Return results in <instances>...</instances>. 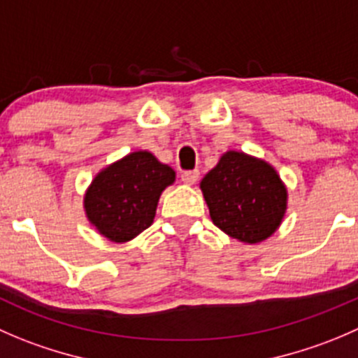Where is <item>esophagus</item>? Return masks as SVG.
Returning <instances> with one entry per match:
<instances>
[{
	"label": "esophagus",
	"mask_w": 358,
	"mask_h": 358,
	"mask_svg": "<svg viewBox=\"0 0 358 358\" xmlns=\"http://www.w3.org/2000/svg\"><path fill=\"white\" fill-rule=\"evenodd\" d=\"M197 178H199V171H197V169L182 173V182L187 183V185H194V183L197 182Z\"/></svg>",
	"instance_id": "esophagus-1"
}]
</instances>
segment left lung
<instances>
[{
	"label": "left lung",
	"instance_id": "left-lung-1",
	"mask_svg": "<svg viewBox=\"0 0 358 358\" xmlns=\"http://www.w3.org/2000/svg\"><path fill=\"white\" fill-rule=\"evenodd\" d=\"M201 190L213 224L243 243L267 239L285 217L287 187L276 169L243 152H225Z\"/></svg>",
	"mask_w": 358,
	"mask_h": 358
}]
</instances>
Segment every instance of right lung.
<instances>
[{
    "label": "right lung",
    "instance_id": "right-lung-1",
    "mask_svg": "<svg viewBox=\"0 0 358 358\" xmlns=\"http://www.w3.org/2000/svg\"><path fill=\"white\" fill-rule=\"evenodd\" d=\"M175 176L150 152H133L94 176L83 196L87 218L110 241H131L150 227L159 197Z\"/></svg>",
    "mask_w": 358,
    "mask_h": 358
}]
</instances>
